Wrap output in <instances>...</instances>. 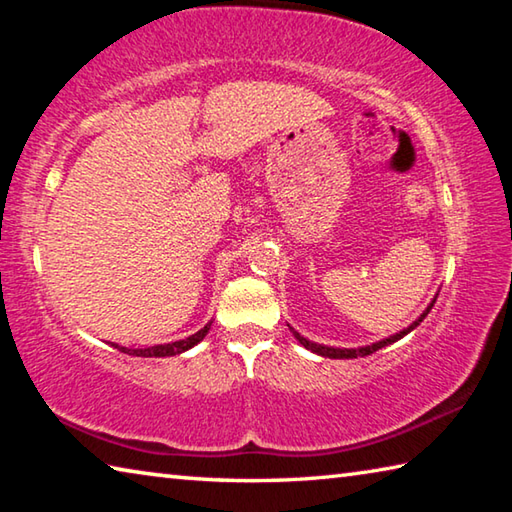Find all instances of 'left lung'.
<instances>
[{"label":"left lung","mask_w":512,"mask_h":512,"mask_svg":"<svg viewBox=\"0 0 512 512\" xmlns=\"http://www.w3.org/2000/svg\"><path fill=\"white\" fill-rule=\"evenodd\" d=\"M433 302H436V300H433ZM433 302H431V305L427 307V311H424V314L418 318V320H415V323L413 325H409V327H406V329H402V332L400 334H393L391 336V339H384V341H379V343H372V345H366V348H357V350H341V348H327V345H318V343H311V341H307L305 339V336H300L298 332H293V329H291V332H293V336H296V339L302 343V345H305V348L307 350H311V352H316V354H320V357H329V359H357V357H368V354H372V352H377V350H381V348H384V345H391V343H395V341H400L402 339V336H406V334H409L411 332V329H415V327H418L420 323H422V320L424 318H427V314H429V311H431V307H433Z\"/></svg>","instance_id":"1"}]
</instances>
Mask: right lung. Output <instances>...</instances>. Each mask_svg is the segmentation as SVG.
Segmentation results:
<instances>
[{"label": "right lung", "instance_id": "1", "mask_svg": "<svg viewBox=\"0 0 512 512\" xmlns=\"http://www.w3.org/2000/svg\"><path fill=\"white\" fill-rule=\"evenodd\" d=\"M210 325L207 323L203 329H198L196 334L187 336L183 341H173V343H164V345H151V348H142V350H128V348H121V345H115L119 352H126V354H133V357H173V354H180L189 348H194L198 341L205 339V334L210 332Z\"/></svg>", "mask_w": 512, "mask_h": 512}]
</instances>
